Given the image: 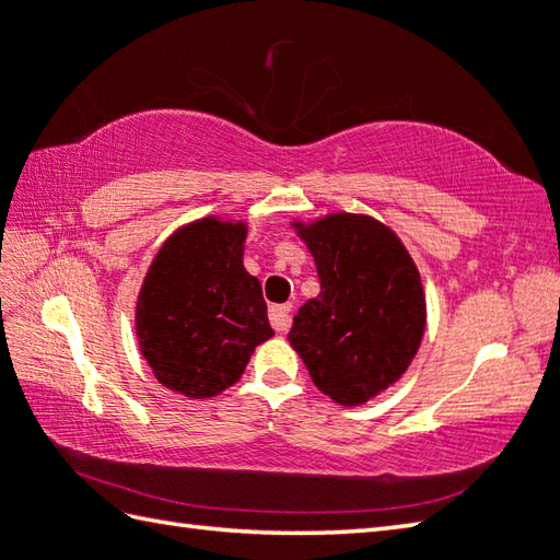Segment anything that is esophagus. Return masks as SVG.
I'll list each match as a JSON object with an SVG mask.
<instances>
[{"label":"esophagus","mask_w":560,"mask_h":560,"mask_svg":"<svg viewBox=\"0 0 560 560\" xmlns=\"http://www.w3.org/2000/svg\"><path fill=\"white\" fill-rule=\"evenodd\" d=\"M291 305H271L269 307V322L277 331H285L291 327Z\"/></svg>","instance_id":"esophagus-1"}]
</instances>
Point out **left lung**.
Instances as JSON below:
<instances>
[{
    "mask_svg": "<svg viewBox=\"0 0 560 560\" xmlns=\"http://www.w3.org/2000/svg\"><path fill=\"white\" fill-rule=\"evenodd\" d=\"M322 291L293 317L289 341L312 382L341 406H362L408 370L424 334L420 271L396 233L372 217L295 224Z\"/></svg>",
    "mask_w": 560,
    "mask_h": 560,
    "instance_id": "1",
    "label": "left lung"
}]
</instances>
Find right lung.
<instances>
[{
	"label": "right lung",
	"mask_w": 560,
	"mask_h": 560,
	"mask_svg": "<svg viewBox=\"0 0 560 560\" xmlns=\"http://www.w3.org/2000/svg\"><path fill=\"white\" fill-rule=\"evenodd\" d=\"M245 224L207 217L178 229L150 265L136 334L158 382L210 398L238 380L275 336L262 285L243 267Z\"/></svg>",
	"instance_id": "1"
}]
</instances>
